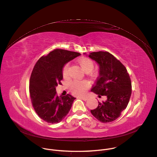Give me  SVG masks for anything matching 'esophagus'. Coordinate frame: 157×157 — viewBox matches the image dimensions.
Returning a JSON list of instances; mask_svg holds the SVG:
<instances>
[{
  "mask_svg": "<svg viewBox=\"0 0 157 157\" xmlns=\"http://www.w3.org/2000/svg\"><path fill=\"white\" fill-rule=\"evenodd\" d=\"M80 98L84 101H87L88 100V98H86V97H80Z\"/></svg>",
  "mask_w": 157,
  "mask_h": 157,
  "instance_id": "obj_1",
  "label": "esophagus"
}]
</instances>
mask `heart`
Listing matches in <instances>:
<instances>
[{"mask_svg": "<svg viewBox=\"0 0 157 157\" xmlns=\"http://www.w3.org/2000/svg\"><path fill=\"white\" fill-rule=\"evenodd\" d=\"M78 63L85 73H91L94 67V61L88 58H81L78 59ZM69 70V65L66 64L63 71V76H67ZM88 84L82 81L75 80L71 84L70 90L74 94L82 95L86 91Z\"/></svg>", "mask_w": 157, "mask_h": 157, "instance_id": "1", "label": "heart"}]
</instances>
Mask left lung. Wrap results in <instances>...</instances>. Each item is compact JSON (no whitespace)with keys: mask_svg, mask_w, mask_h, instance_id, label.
Masks as SVG:
<instances>
[{"mask_svg":"<svg viewBox=\"0 0 157 157\" xmlns=\"http://www.w3.org/2000/svg\"><path fill=\"white\" fill-rule=\"evenodd\" d=\"M88 57L99 66V76L91 91L107 97L106 101H98V107L91 113L101 122L115 121L129 103L132 94L130 76L123 64L108 52H93Z\"/></svg>","mask_w":157,"mask_h":157,"instance_id":"left-lung-1","label":"left lung"}]
</instances>
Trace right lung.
I'll return each instance as SVG.
<instances>
[{
    "label": "right lung",
    "instance_id": "right-lung-1",
    "mask_svg": "<svg viewBox=\"0 0 157 157\" xmlns=\"http://www.w3.org/2000/svg\"><path fill=\"white\" fill-rule=\"evenodd\" d=\"M81 54L56 49L37 61L31 76L29 92L37 115L49 123H58L67 115L76 99L71 94L58 97L56 86L63 79L64 65Z\"/></svg>",
    "mask_w": 157,
    "mask_h": 157
}]
</instances>
